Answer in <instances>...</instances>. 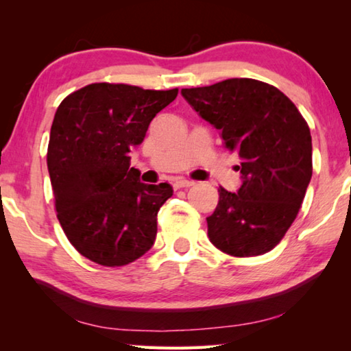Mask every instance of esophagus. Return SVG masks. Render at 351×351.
Instances as JSON below:
<instances>
[{
    "instance_id": "34e87169",
    "label": "esophagus",
    "mask_w": 351,
    "mask_h": 351,
    "mask_svg": "<svg viewBox=\"0 0 351 351\" xmlns=\"http://www.w3.org/2000/svg\"><path fill=\"white\" fill-rule=\"evenodd\" d=\"M193 181H189V180H184V178H176L173 181V187L175 189H184V187H192L193 186Z\"/></svg>"
}]
</instances>
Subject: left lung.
<instances>
[{"label":"left lung","mask_w":351,"mask_h":351,"mask_svg":"<svg viewBox=\"0 0 351 351\" xmlns=\"http://www.w3.org/2000/svg\"><path fill=\"white\" fill-rule=\"evenodd\" d=\"M181 94L241 159V186L237 192L219 187L217 209L207 217L212 245L234 257L266 254L293 224L311 181L305 119L280 90L254 79L184 88Z\"/></svg>","instance_id":"1"}]
</instances>
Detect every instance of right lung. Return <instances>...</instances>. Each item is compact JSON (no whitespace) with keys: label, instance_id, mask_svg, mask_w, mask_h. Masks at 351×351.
Listing matches in <instances>:
<instances>
[{"label":"right lung","instance_id":"add662e5","mask_svg":"<svg viewBox=\"0 0 351 351\" xmlns=\"http://www.w3.org/2000/svg\"><path fill=\"white\" fill-rule=\"evenodd\" d=\"M178 90L93 83L63 100L47 147L57 218L77 251L104 266H123L150 251L170 184H144L130 153Z\"/></svg>","mask_w":351,"mask_h":351}]
</instances>
